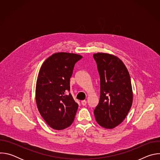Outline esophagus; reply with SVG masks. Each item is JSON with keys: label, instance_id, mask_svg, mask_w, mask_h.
Segmentation results:
<instances>
[{"label": "esophagus", "instance_id": "obj_1", "mask_svg": "<svg viewBox=\"0 0 160 160\" xmlns=\"http://www.w3.org/2000/svg\"><path fill=\"white\" fill-rule=\"evenodd\" d=\"M82 104L83 106H85V105L87 104V101H86L85 100L82 101Z\"/></svg>", "mask_w": 160, "mask_h": 160}]
</instances>
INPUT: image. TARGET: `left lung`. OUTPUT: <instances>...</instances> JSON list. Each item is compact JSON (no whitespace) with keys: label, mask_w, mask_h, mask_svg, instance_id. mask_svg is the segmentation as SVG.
<instances>
[{"label":"left lung","mask_w":160,"mask_h":160,"mask_svg":"<svg viewBox=\"0 0 160 160\" xmlns=\"http://www.w3.org/2000/svg\"><path fill=\"white\" fill-rule=\"evenodd\" d=\"M100 77V99L94 113L101 127L113 128L126 118L133 101L129 73L117 56L106 53L93 55Z\"/></svg>","instance_id":"8db88e82"}]
</instances>
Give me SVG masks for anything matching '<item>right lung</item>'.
<instances>
[{
	"label": "right lung",
	"mask_w": 160,
	"mask_h": 160,
	"mask_svg": "<svg viewBox=\"0 0 160 160\" xmlns=\"http://www.w3.org/2000/svg\"><path fill=\"white\" fill-rule=\"evenodd\" d=\"M82 58L73 53L58 52L40 68L35 90L37 106L43 120L53 129H64L74 121L78 104L68 92L75 64Z\"/></svg>",
	"instance_id": "add662e5"
}]
</instances>
